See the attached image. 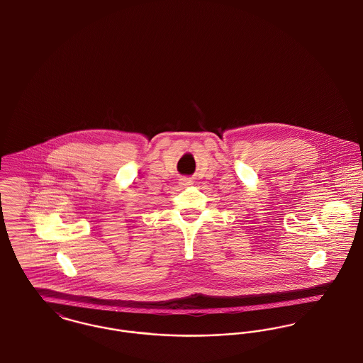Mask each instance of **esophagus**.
I'll use <instances>...</instances> for the list:
<instances>
[{
    "label": "esophagus",
    "instance_id": "1",
    "mask_svg": "<svg viewBox=\"0 0 363 363\" xmlns=\"http://www.w3.org/2000/svg\"><path fill=\"white\" fill-rule=\"evenodd\" d=\"M192 184H194V181H192L191 178H181V179H179V185L184 186V188H186V186H189V185H192Z\"/></svg>",
    "mask_w": 363,
    "mask_h": 363
}]
</instances>
